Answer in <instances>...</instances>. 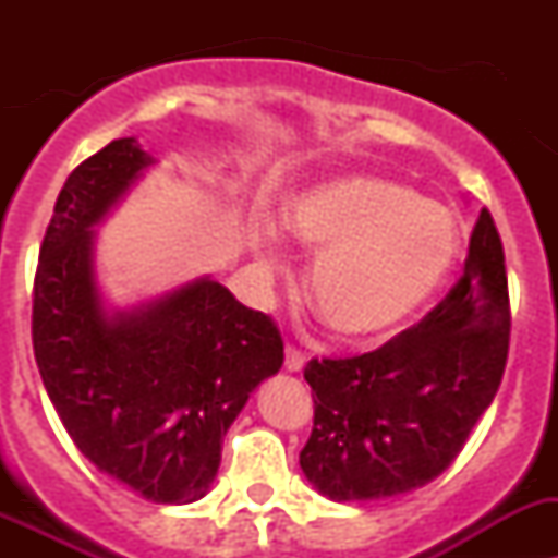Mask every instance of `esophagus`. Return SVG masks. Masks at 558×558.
Masks as SVG:
<instances>
[{"mask_svg":"<svg viewBox=\"0 0 558 558\" xmlns=\"http://www.w3.org/2000/svg\"><path fill=\"white\" fill-rule=\"evenodd\" d=\"M305 362L307 356L300 351V348L294 345L286 348V369H289V373H302V369H305Z\"/></svg>","mask_w":558,"mask_h":558,"instance_id":"34e87169","label":"esophagus"}]
</instances>
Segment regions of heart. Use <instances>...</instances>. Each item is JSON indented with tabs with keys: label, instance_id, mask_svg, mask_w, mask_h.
Listing matches in <instances>:
<instances>
[{
	"label": "heart",
	"instance_id": "obj_1",
	"mask_svg": "<svg viewBox=\"0 0 558 558\" xmlns=\"http://www.w3.org/2000/svg\"><path fill=\"white\" fill-rule=\"evenodd\" d=\"M286 223L318 253L311 272L315 313L351 342L384 340L413 320L459 251L448 207L369 174L305 191L289 205ZM258 247L272 258V234H262Z\"/></svg>",
	"mask_w": 558,
	"mask_h": 558
}]
</instances>
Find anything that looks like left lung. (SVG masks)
Masks as SVG:
<instances>
[{
	"label": "left lung",
	"instance_id": "obj_1",
	"mask_svg": "<svg viewBox=\"0 0 558 558\" xmlns=\"http://www.w3.org/2000/svg\"><path fill=\"white\" fill-rule=\"evenodd\" d=\"M510 348L505 251L483 207L464 275L415 326L378 351L311 359L307 481L335 502H364L426 486L451 466L502 384Z\"/></svg>",
	"mask_w": 558,
	"mask_h": 558
}]
</instances>
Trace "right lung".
Instances as JSON below:
<instances>
[{"label":"right lung","instance_id":"right-lung-1","mask_svg":"<svg viewBox=\"0 0 558 558\" xmlns=\"http://www.w3.org/2000/svg\"><path fill=\"white\" fill-rule=\"evenodd\" d=\"M150 161L121 137L70 172L39 247L32 342L77 451L150 502L185 505L210 488L223 435L280 369L283 340L210 278L107 315L92 227Z\"/></svg>","mask_w":558,"mask_h":558}]
</instances>
